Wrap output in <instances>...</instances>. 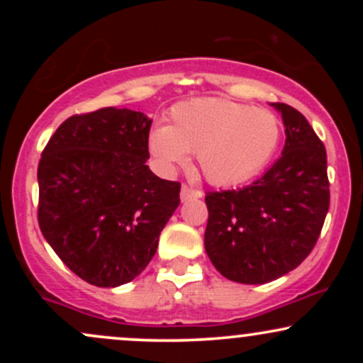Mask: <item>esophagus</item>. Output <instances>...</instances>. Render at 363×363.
Instances as JSON below:
<instances>
[{"label": "esophagus", "instance_id": "obj_1", "mask_svg": "<svg viewBox=\"0 0 363 363\" xmlns=\"http://www.w3.org/2000/svg\"><path fill=\"white\" fill-rule=\"evenodd\" d=\"M201 191H198V189H194V187H191V186H187V184H182V187H181V199L182 201H189V199H193V198H201Z\"/></svg>", "mask_w": 363, "mask_h": 363}]
</instances>
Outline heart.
I'll return each mask as SVG.
<instances>
[{
    "instance_id": "b5f03b06",
    "label": "heart",
    "mask_w": 363,
    "mask_h": 363,
    "mask_svg": "<svg viewBox=\"0 0 363 363\" xmlns=\"http://www.w3.org/2000/svg\"><path fill=\"white\" fill-rule=\"evenodd\" d=\"M280 141L281 123L272 111L205 97L176 104L167 126L152 129L148 148L167 169L184 165L187 153H196L211 184L230 186L261 172Z\"/></svg>"
}]
</instances>
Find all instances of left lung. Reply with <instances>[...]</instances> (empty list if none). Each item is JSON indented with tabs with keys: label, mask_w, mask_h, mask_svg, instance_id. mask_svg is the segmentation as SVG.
<instances>
[{
	"label": "left lung",
	"mask_w": 363,
	"mask_h": 363,
	"mask_svg": "<svg viewBox=\"0 0 363 363\" xmlns=\"http://www.w3.org/2000/svg\"><path fill=\"white\" fill-rule=\"evenodd\" d=\"M273 106L285 124L281 157L251 184L205 196L208 257L225 278L245 285L297 268L318 242L329 210L323 141L297 109Z\"/></svg>",
	"instance_id": "1"
}]
</instances>
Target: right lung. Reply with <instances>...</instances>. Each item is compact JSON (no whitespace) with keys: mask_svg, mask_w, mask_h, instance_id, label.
Masks as SVG:
<instances>
[{"mask_svg":"<svg viewBox=\"0 0 363 363\" xmlns=\"http://www.w3.org/2000/svg\"><path fill=\"white\" fill-rule=\"evenodd\" d=\"M152 121L129 109L68 118L37 167V220L54 252L95 286L131 281L155 256L181 182L148 169Z\"/></svg>","mask_w":363,"mask_h":363,"instance_id":"add662e5","label":"right lung"}]
</instances>
